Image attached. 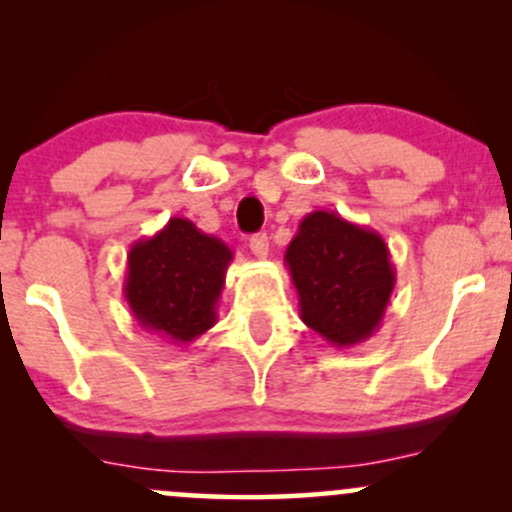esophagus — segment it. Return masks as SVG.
<instances>
[{"label": "esophagus", "instance_id": "1", "mask_svg": "<svg viewBox=\"0 0 512 512\" xmlns=\"http://www.w3.org/2000/svg\"><path fill=\"white\" fill-rule=\"evenodd\" d=\"M250 252L257 257V260H264L269 255V238L264 233H257V236L250 238Z\"/></svg>", "mask_w": 512, "mask_h": 512}]
</instances>
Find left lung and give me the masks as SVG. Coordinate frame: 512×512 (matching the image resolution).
Masks as SVG:
<instances>
[{"instance_id": "1", "label": "left lung", "mask_w": 512, "mask_h": 512, "mask_svg": "<svg viewBox=\"0 0 512 512\" xmlns=\"http://www.w3.org/2000/svg\"><path fill=\"white\" fill-rule=\"evenodd\" d=\"M301 320L327 344L346 349L373 337L395 289L383 236L317 209L303 216L284 255Z\"/></svg>"}]
</instances>
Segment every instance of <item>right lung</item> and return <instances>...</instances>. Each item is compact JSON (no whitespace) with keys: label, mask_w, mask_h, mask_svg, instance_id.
<instances>
[{"label":"right lung","mask_w":512,"mask_h":512,"mask_svg":"<svg viewBox=\"0 0 512 512\" xmlns=\"http://www.w3.org/2000/svg\"><path fill=\"white\" fill-rule=\"evenodd\" d=\"M231 262L233 252L221 238L173 216L129 248L122 293L146 332L190 344L219 320L216 305Z\"/></svg>","instance_id":"right-lung-1"}]
</instances>
